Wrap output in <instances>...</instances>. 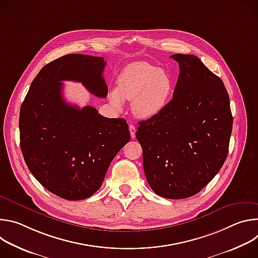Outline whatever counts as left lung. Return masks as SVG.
<instances>
[{
	"label": "left lung",
	"mask_w": 258,
	"mask_h": 258,
	"mask_svg": "<svg viewBox=\"0 0 258 258\" xmlns=\"http://www.w3.org/2000/svg\"><path fill=\"white\" fill-rule=\"evenodd\" d=\"M103 57L68 54L45 65L20 108V147L33 176L51 193L83 200L102 186L112 159L131 139L122 118H107L92 106L63 98V82L82 83L106 98Z\"/></svg>",
	"instance_id": "left-lung-1"
}]
</instances>
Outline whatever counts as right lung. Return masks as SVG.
Listing matches in <instances>:
<instances>
[{
    "instance_id": "obj_1",
    "label": "right lung",
    "mask_w": 258,
    "mask_h": 258,
    "mask_svg": "<svg viewBox=\"0 0 258 258\" xmlns=\"http://www.w3.org/2000/svg\"><path fill=\"white\" fill-rule=\"evenodd\" d=\"M179 75L172 99L139 122L145 175L160 197L183 199L199 193L223 166L233 116L223 81L194 55L170 56Z\"/></svg>"
}]
</instances>
